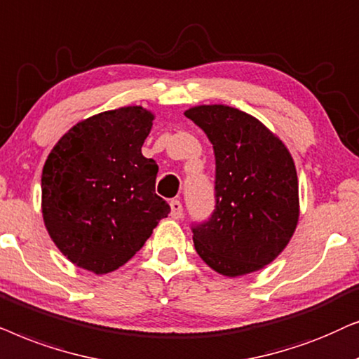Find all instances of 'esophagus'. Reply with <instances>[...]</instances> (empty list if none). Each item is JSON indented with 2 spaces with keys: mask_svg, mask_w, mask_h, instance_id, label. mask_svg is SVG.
I'll return each instance as SVG.
<instances>
[{
  "mask_svg": "<svg viewBox=\"0 0 359 359\" xmlns=\"http://www.w3.org/2000/svg\"><path fill=\"white\" fill-rule=\"evenodd\" d=\"M182 215H184L182 203H180L179 200H172V202H170V217L179 219V218H182Z\"/></svg>",
  "mask_w": 359,
  "mask_h": 359,
  "instance_id": "1",
  "label": "esophagus"
}]
</instances>
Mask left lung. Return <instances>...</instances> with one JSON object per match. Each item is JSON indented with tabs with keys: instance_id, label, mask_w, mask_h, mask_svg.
<instances>
[{
	"instance_id": "1",
	"label": "left lung",
	"mask_w": 359,
	"mask_h": 359,
	"mask_svg": "<svg viewBox=\"0 0 359 359\" xmlns=\"http://www.w3.org/2000/svg\"><path fill=\"white\" fill-rule=\"evenodd\" d=\"M185 116L213 144L215 210L195 224L194 245L213 271L238 277L259 271L289 245L299 222L292 156L259 119L226 104H198Z\"/></svg>"
}]
</instances>
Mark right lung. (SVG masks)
Returning a JSON list of instances; mask_svg holds the SVG:
<instances>
[{
  "label": "right lung",
  "instance_id": "obj_1",
  "mask_svg": "<svg viewBox=\"0 0 359 359\" xmlns=\"http://www.w3.org/2000/svg\"><path fill=\"white\" fill-rule=\"evenodd\" d=\"M152 114L103 111L70 128L42 169V218L70 262L95 274L126 264L170 213L156 194L157 167L142 156Z\"/></svg>",
  "mask_w": 359,
  "mask_h": 359
}]
</instances>
